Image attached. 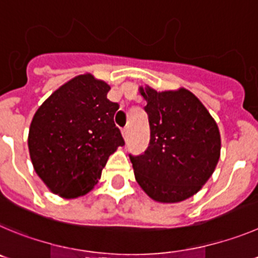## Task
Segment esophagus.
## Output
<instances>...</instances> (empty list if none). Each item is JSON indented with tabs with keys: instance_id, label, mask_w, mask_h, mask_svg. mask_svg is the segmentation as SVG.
Returning a JSON list of instances; mask_svg holds the SVG:
<instances>
[{
	"instance_id": "34e87169",
	"label": "esophagus",
	"mask_w": 258,
	"mask_h": 258,
	"mask_svg": "<svg viewBox=\"0 0 258 258\" xmlns=\"http://www.w3.org/2000/svg\"><path fill=\"white\" fill-rule=\"evenodd\" d=\"M128 134H130V130H128V127H124V128L122 130V135H123V138H124V139H127V138H128Z\"/></svg>"
}]
</instances>
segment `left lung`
Segmentation results:
<instances>
[{
    "label": "left lung",
    "instance_id": "obj_1",
    "mask_svg": "<svg viewBox=\"0 0 258 258\" xmlns=\"http://www.w3.org/2000/svg\"><path fill=\"white\" fill-rule=\"evenodd\" d=\"M150 126L148 149L131 155L135 178L152 199L177 203L207 182L221 150L219 127L186 89L158 92L140 87Z\"/></svg>",
    "mask_w": 258,
    "mask_h": 258
}]
</instances>
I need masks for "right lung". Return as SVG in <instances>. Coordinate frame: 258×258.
<instances>
[{"label": "right lung", "mask_w": 258, "mask_h": 258, "mask_svg": "<svg viewBox=\"0 0 258 258\" xmlns=\"http://www.w3.org/2000/svg\"><path fill=\"white\" fill-rule=\"evenodd\" d=\"M109 90L92 74H81L51 95L32 119L28 148L34 171L61 198L89 192L109 155L124 145L114 124L119 105L106 99Z\"/></svg>", "instance_id": "add662e5"}]
</instances>
